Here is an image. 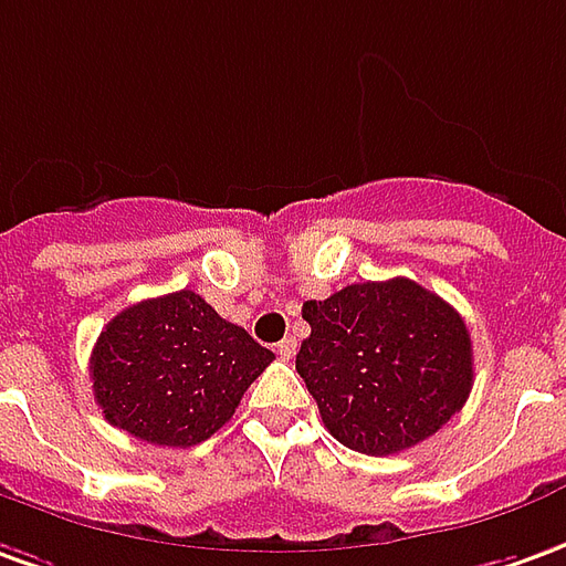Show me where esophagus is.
<instances>
[{
    "label": "esophagus",
    "instance_id": "esophagus-1",
    "mask_svg": "<svg viewBox=\"0 0 566 566\" xmlns=\"http://www.w3.org/2000/svg\"><path fill=\"white\" fill-rule=\"evenodd\" d=\"M295 348H298V345H295V338H283V342L276 345V354H280L283 360H292V357H295Z\"/></svg>",
    "mask_w": 566,
    "mask_h": 566
}]
</instances>
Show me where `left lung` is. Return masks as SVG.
I'll return each mask as SVG.
<instances>
[{
	"label": "left lung",
	"instance_id": "left-lung-1",
	"mask_svg": "<svg viewBox=\"0 0 566 566\" xmlns=\"http://www.w3.org/2000/svg\"><path fill=\"white\" fill-rule=\"evenodd\" d=\"M295 369L338 443L391 455L431 438L469 400L471 335L459 311L407 276L305 302Z\"/></svg>",
	"mask_w": 566,
	"mask_h": 566
}]
</instances>
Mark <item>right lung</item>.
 I'll return each mask as SVG.
<instances>
[{"label":"right lung","mask_w":566,"mask_h":566,"mask_svg":"<svg viewBox=\"0 0 566 566\" xmlns=\"http://www.w3.org/2000/svg\"><path fill=\"white\" fill-rule=\"evenodd\" d=\"M274 360L243 326L181 290L126 307L97 335L92 391L104 419L157 447H193L231 419Z\"/></svg>","instance_id":"add662e5"}]
</instances>
